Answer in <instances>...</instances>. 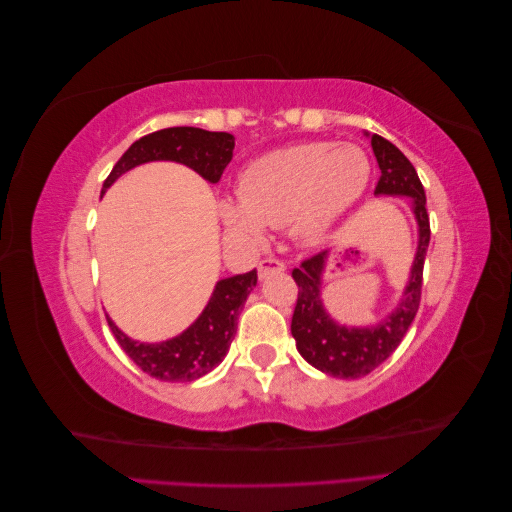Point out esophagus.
I'll list each match as a JSON object with an SVG mask.
<instances>
[{"label":"esophagus","instance_id":"1","mask_svg":"<svg viewBox=\"0 0 512 512\" xmlns=\"http://www.w3.org/2000/svg\"><path fill=\"white\" fill-rule=\"evenodd\" d=\"M282 271H286V265L280 258H265V260L258 262L260 280H265V277H269L273 273H282Z\"/></svg>","mask_w":512,"mask_h":512}]
</instances>
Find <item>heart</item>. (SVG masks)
I'll list each match as a JSON object with an SVG mask.
<instances>
[{
	"mask_svg": "<svg viewBox=\"0 0 512 512\" xmlns=\"http://www.w3.org/2000/svg\"><path fill=\"white\" fill-rule=\"evenodd\" d=\"M369 173L365 151L356 145H290L247 164L239 198H222L218 209L226 228L239 235L260 237L265 226L290 224L299 239L314 241L361 196Z\"/></svg>",
	"mask_w": 512,
	"mask_h": 512,
	"instance_id": "1",
	"label": "heart"
}]
</instances>
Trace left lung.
Returning a JSON list of instances; mask_svg holds the SVG:
<instances>
[{
    "instance_id": "8db88e82",
    "label": "left lung",
    "mask_w": 512,
    "mask_h": 512,
    "mask_svg": "<svg viewBox=\"0 0 512 512\" xmlns=\"http://www.w3.org/2000/svg\"><path fill=\"white\" fill-rule=\"evenodd\" d=\"M371 149H374L380 166V179L374 194L412 198V211L418 224V247L404 299L399 301L395 312L378 322L376 327H344L329 316L320 299L327 252L303 260L301 267L292 271L294 282L299 286L290 324L297 350L309 365L333 378L346 380L367 376L369 371L382 365L408 333L418 305H421L423 267L431 237L425 190L412 162L391 141L378 134L371 136Z\"/></svg>"
}]
</instances>
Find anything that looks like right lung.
<instances>
[{"label": "right lung", "mask_w": 512, "mask_h": 512, "mask_svg": "<svg viewBox=\"0 0 512 512\" xmlns=\"http://www.w3.org/2000/svg\"><path fill=\"white\" fill-rule=\"evenodd\" d=\"M235 136L228 132H209L200 128H164L138 138L113 166L102 185V194L111 188L117 177L130 168L170 160L194 168L200 177L218 183L224 168L232 160ZM256 269L243 275L226 277L213 288L211 299L192 327L181 335L160 344L134 342L121 333L115 322L106 316L108 327L119 346L145 374L164 382H192L218 367L226 356L232 337L237 333V318L247 294L256 286Z\"/></svg>", "instance_id": "1"}]
</instances>
